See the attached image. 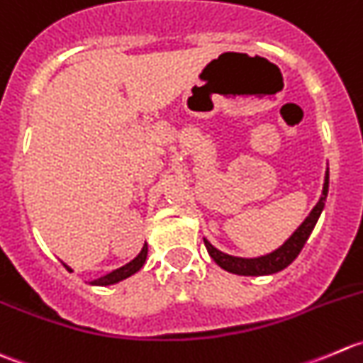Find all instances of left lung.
I'll return each mask as SVG.
<instances>
[{"label": "left lung", "instance_id": "obj_1", "mask_svg": "<svg viewBox=\"0 0 363 363\" xmlns=\"http://www.w3.org/2000/svg\"><path fill=\"white\" fill-rule=\"evenodd\" d=\"M326 194H328V174H326L325 186H323L321 199H319L318 204L312 208V211L302 222V225L293 233L291 238H289L281 249L274 250L272 254H267V256H261V257H254V259H243V257H235V256H229V254L220 252V250L215 249L208 240H204V245H206L208 254H210L211 259H213L218 267L236 275H270V274H275V272L284 270L288 264H291L293 261L296 259V256H298L300 250L303 249L307 238L311 236L312 229H314L315 222H318L319 215H321L323 206H325Z\"/></svg>", "mask_w": 363, "mask_h": 363}]
</instances>
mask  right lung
Returning a JSON list of instances; mask_svg holds the SVG:
<instances>
[{
  "instance_id": "right-lung-1",
  "label": "right lung",
  "mask_w": 363,
  "mask_h": 363,
  "mask_svg": "<svg viewBox=\"0 0 363 363\" xmlns=\"http://www.w3.org/2000/svg\"><path fill=\"white\" fill-rule=\"evenodd\" d=\"M146 254H148V247H146V243H145V247H143V250L139 252V256L135 257V259H132L130 263L125 264V267H121V268H118V270L111 272V274L104 275V277L95 279V281H91V284L109 286V284H116V282H120V281H123V279L130 277V275H134L135 272L141 270L143 264H145V261H146ZM65 268H67L68 272H72L70 268L67 267V264H65Z\"/></svg>"
}]
</instances>
